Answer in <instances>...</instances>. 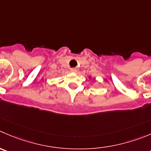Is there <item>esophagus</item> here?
I'll return each mask as SVG.
<instances>
[{"label": "esophagus", "instance_id": "esophagus-1", "mask_svg": "<svg viewBox=\"0 0 151 151\" xmlns=\"http://www.w3.org/2000/svg\"><path fill=\"white\" fill-rule=\"evenodd\" d=\"M70 71H71L72 73H76V72H77V69L71 68V69H70Z\"/></svg>", "mask_w": 151, "mask_h": 151}]
</instances>
